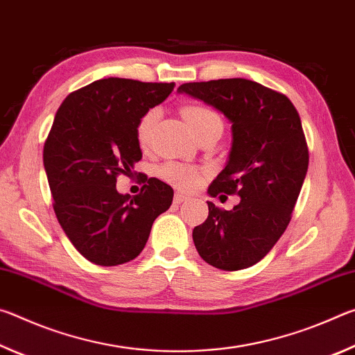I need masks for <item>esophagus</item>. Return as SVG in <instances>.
<instances>
[{
    "mask_svg": "<svg viewBox=\"0 0 355 355\" xmlns=\"http://www.w3.org/2000/svg\"><path fill=\"white\" fill-rule=\"evenodd\" d=\"M186 200H189V197L183 194V192H175V196H173V202L175 203H183Z\"/></svg>",
    "mask_w": 355,
    "mask_h": 355,
    "instance_id": "34e87169",
    "label": "esophagus"
}]
</instances>
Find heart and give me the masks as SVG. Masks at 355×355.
Masks as SVG:
<instances>
[{
	"instance_id": "heart-1",
	"label": "heart",
	"mask_w": 355,
	"mask_h": 355,
	"mask_svg": "<svg viewBox=\"0 0 355 355\" xmlns=\"http://www.w3.org/2000/svg\"><path fill=\"white\" fill-rule=\"evenodd\" d=\"M183 117L192 130V133H196L197 130L202 128L203 125L209 122H220V119L214 111L208 110L205 106L199 105H188L183 107ZM158 119V110H148L137 122L136 127V137L141 147H146L152 137V131ZM161 177L166 182H169L175 186H180L183 189H191L200 183L202 180V171L196 166L182 164V163H166L161 167Z\"/></svg>"
}]
</instances>
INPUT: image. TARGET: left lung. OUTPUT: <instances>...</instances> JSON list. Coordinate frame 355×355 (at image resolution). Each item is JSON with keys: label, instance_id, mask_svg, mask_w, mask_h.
<instances>
[{"label": "left lung", "instance_id": "8db88e82", "mask_svg": "<svg viewBox=\"0 0 355 355\" xmlns=\"http://www.w3.org/2000/svg\"><path fill=\"white\" fill-rule=\"evenodd\" d=\"M178 92L232 122L227 166L208 194H238L239 203L227 211L207 202V220L192 230L196 249L214 268L245 269L274 248L291 220L309 169L300 117L286 95L244 78L184 83Z\"/></svg>", "mask_w": 355, "mask_h": 355}]
</instances>
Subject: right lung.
I'll return each mask as SVG.
<instances>
[{
  "mask_svg": "<svg viewBox=\"0 0 355 355\" xmlns=\"http://www.w3.org/2000/svg\"><path fill=\"white\" fill-rule=\"evenodd\" d=\"M173 83L105 78L62 101L44 146V166L56 218L80 254L100 266L133 260L155 219L172 205L173 189L147 178L137 196L120 194L119 175L142 158L136 127L163 103Z\"/></svg>",
  "mask_w": 355,
  "mask_h": 355,
  "instance_id": "add662e5",
  "label": "right lung"
}]
</instances>
